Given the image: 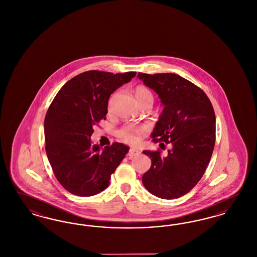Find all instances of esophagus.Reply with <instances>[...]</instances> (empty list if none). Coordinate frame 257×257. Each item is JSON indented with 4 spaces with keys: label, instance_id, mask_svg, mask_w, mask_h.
Listing matches in <instances>:
<instances>
[{
    "label": "esophagus",
    "instance_id": "1",
    "mask_svg": "<svg viewBox=\"0 0 257 257\" xmlns=\"http://www.w3.org/2000/svg\"><path fill=\"white\" fill-rule=\"evenodd\" d=\"M140 150H138V149H136V148H130V150H129V153H128V156H129V158H133L135 156H138V155H140Z\"/></svg>",
    "mask_w": 257,
    "mask_h": 257
}]
</instances>
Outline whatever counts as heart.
<instances>
[{
  "label": "heart",
  "instance_id": "1",
  "mask_svg": "<svg viewBox=\"0 0 257 257\" xmlns=\"http://www.w3.org/2000/svg\"><path fill=\"white\" fill-rule=\"evenodd\" d=\"M135 95L138 99L139 104L146 102L147 100H153V95L151 91L145 86H138L135 89ZM145 132H146V128L144 126L128 125V126H125L118 132V136L125 143L134 145L140 141V137Z\"/></svg>",
  "mask_w": 257,
  "mask_h": 257
}]
</instances>
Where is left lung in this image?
<instances>
[{
  "mask_svg": "<svg viewBox=\"0 0 257 257\" xmlns=\"http://www.w3.org/2000/svg\"><path fill=\"white\" fill-rule=\"evenodd\" d=\"M138 78L164 106L151 133L153 142L171 145L166 156L143 151L151 159L143 184L160 198H178L196 186L207 168L216 139L215 111L205 92L179 75L139 73Z\"/></svg>",
  "mask_w": 257,
  "mask_h": 257,
  "instance_id": "1",
  "label": "left lung"
}]
</instances>
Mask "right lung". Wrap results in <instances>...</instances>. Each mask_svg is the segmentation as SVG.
Returning <instances> with one entry per match:
<instances>
[{"mask_svg": "<svg viewBox=\"0 0 257 257\" xmlns=\"http://www.w3.org/2000/svg\"><path fill=\"white\" fill-rule=\"evenodd\" d=\"M135 76L86 71L69 80L51 103L44 120L45 150L56 178L69 193L90 196L104 191L128 153L129 147L120 143L91 146L90 137L93 126L106 119L110 94Z\"/></svg>", "mask_w": 257, "mask_h": 257, "instance_id": "add662e5", "label": "right lung"}]
</instances>
